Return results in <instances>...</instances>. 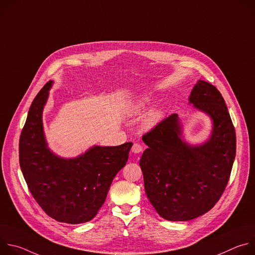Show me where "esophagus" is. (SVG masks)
I'll list each match as a JSON object with an SVG mask.
<instances>
[{
  "mask_svg": "<svg viewBox=\"0 0 255 255\" xmlns=\"http://www.w3.org/2000/svg\"><path fill=\"white\" fill-rule=\"evenodd\" d=\"M142 149H143L142 145L139 144V143H134L132 148H131V150H132L133 153H140V152L142 151Z\"/></svg>",
  "mask_w": 255,
  "mask_h": 255,
  "instance_id": "34e87169",
  "label": "esophagus"
}]
</instances>
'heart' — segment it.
<instances>
[{
    "label": "heart",
    "mask_w": 255,
    "mask_h": 255,
    "mask_svg": "<svg viewBox=\"0 0 255 255\" xmlns=\"http://www.w3.org/2000/svg\"><path fill=\"white\" fill-rule=\"evenodd\" d=\"M149 103V99L147 97H142L139 100H137L132 106L130 111L132 114H139L140 112H142L145 107H146ZM160 119V113L158 111H154L152 112L146 119V124L147 125H154L156 122H158V120Z\"/></svg>",
    "instance_id": "1"
}]
</instances>
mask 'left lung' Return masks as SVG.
I'll list each match as a JSON object with an SVG mask.
<instances>
[{"instance_id":"left-lung-1","label":"left lung","mask_w":255,"mask_h":255,"mask_svg":"<svg viewBox=\"0 0 255 255\" xmlns=\"http://www.w3.org/2000/svg\"><path fill=\"white\" fill-rule=\"evenodd\" d=\"M190 102L213 119L208 142L190 146L181 141L177 114L142 135L148 146L139 163L145 193L169 221H189L210 211L226 189L236 154L235 129L221 93L199 81Z\"/></svg>"}]
</instances>
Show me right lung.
<instances>
[{"instance_id":"add662e5","label":"right lung","mask_w":255,"mask_h":255,"mask_svg":"<svg viewBox=\"0 0 255 255\" xmlns=\"http://www.w3.org/2000/svg\"><path fill=\"white\" fill-rule=\"evenodd\" d=\"M51 85L50 81L40 90L29 109L19 141L20 167L31 195L49 217L62 223H85L103 206L133 143L95 146L76 159L52 154L42 128V110Z\"/></svg>"}]
</instances>
